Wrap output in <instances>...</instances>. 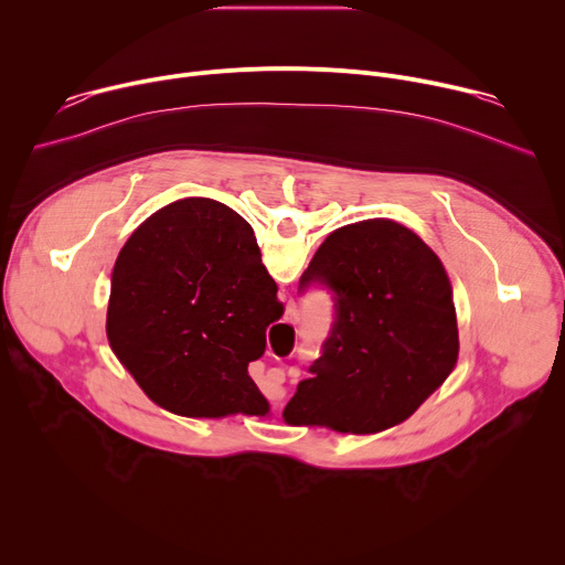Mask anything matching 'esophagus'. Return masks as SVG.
<instances>
[{
  "label": "esophagus",
  "instance_id": "34e87169",
  "mask_svg": "<svg viewBox=\"0 0 565 565\" xmlns=\"http://www.w3.org/2000/svg\"><path fill=\"white\" fill-rule=\"evenodd\" d=\"M288 319H290V321H297V308H295V306L288 308Z\"/></svg>",
  "mask_w": 565,
  "mask_h": 565
}]
</instances>
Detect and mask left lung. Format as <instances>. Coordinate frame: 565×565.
<instances>
[{"mask_svg":"<svg viewBox=\"0 0 565 565\" xmlns=\"http://www.w3.org/2000/svg\"><path fill=\"white\" fill-rule=\"evenodd\" d=\"M205 201L190 196L158 212ZM312 281L333 288L338 319L284 420L358 436L405 423L458 362L454 288L443 262L407 225L366 218L324 238L299 279Z\"/></svg>","mask_w":565,"mask_h":565,"instance_id":"obj_1","label":"left lung"}]
</instances>
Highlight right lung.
<instances>
[{"label":"right lung","mask_w":565,"mask_h":565,"mask_svg":"<svg viewBox=\"0 0 565 565\" xmlns=\"http://www.w3.org/2000/svg\"><path fill=\"white\" fill-rule=\"evenodd\" d=\"M284 306L250 223L207 199L153 212L111 270L107 340L138 386L188 418L266 416L248 364Z\"/></svg>","instance_id":"obj_1"}]
</instances>
